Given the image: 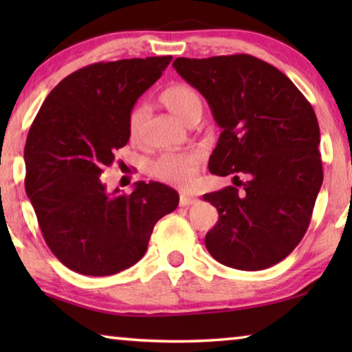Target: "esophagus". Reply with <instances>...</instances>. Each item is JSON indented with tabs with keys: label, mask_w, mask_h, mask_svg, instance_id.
Segmentation results:
<instances>
[{
	"label": "esophagus",
	"mask_w": 352,
	"mask_h": 352,
	"mask_svg": "<svg viewBox=\"0 0 352 352\" xmlns=\"http://www.w3.org/2000/svg\"><path fill=\"white\" fill-rule=\"evenodd\" d=\"M194 204H197V199L192 197V195H186V194L180 195V206H190Z\"/></svg>",
	"instance_id": "obj_1"
}]
</instances>
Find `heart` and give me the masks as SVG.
Instances as JSON below:
<instances>
[{"label":"heart","instance_id":"b5f03b06","mask_svg":"<svg viewBox=\"0 0 352 352\" xmlns=\"http://www.w3.org/2000/svg\"><path fill=\"white\" fill-rule=\"evenodd\" d=\"M163 104L175 115L183 119L186 124L199 121L204 113V98L188 83H175L166 88L162 94ZM148 116V107L146 104H138L133 107L129 116V135L132 141H140L142 135V127ZM201 160L200 151L186 152H166L158 155L148 164V174L155 180H160L175 186H188L192 183L197 172V166Z\"/></svg>","mask_w":352,"mask_h":352}]
</instances>
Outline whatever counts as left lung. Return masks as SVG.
Segmentation results:
<instances>
[{
    "label": "left lung",
    "instance_id": "1",
    "mask_svg": "<svg viewBox=\"0 0 352 352\" xmlns=\"http://www.w3.org/2000/svg\"><path fill=\"white\" fill-rule=\"evenodd\" d=\"M174 68L222 129L210 172L234 182L204 195L219 211L208 252L237 270L269 269L306 234L323 183L312 105L287 76L248 54L178 57Z\"/></svg>",
    "mask_w": 352,
    "mask_h": 352
}]
</instances>
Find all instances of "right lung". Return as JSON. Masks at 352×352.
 <instances>
[{
    "label": "right lung",
    "mask_w": 352,
    "mask_h": 352,
    "mask_svg": "<svg viewBox=\"0 0 352 352\" xmlns=\"http://www.w3.org/2000/svg\"><path fill=\"white\" fill-rule=\"evenodd\" d=\"M172 57L99 62L65 77L45 99L25 146L26 194L56 258L76 273L109 276L136 264L175 189L136 182L132 194L100 180L127 144L129 116Z\"/></svg>",
    "instance_id": "obj_1"
}]
</instances>
